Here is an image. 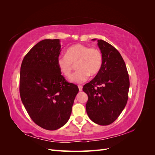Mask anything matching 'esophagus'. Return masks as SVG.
<instances>
[{"instance_id":"obj_1","label":"esophagus","mask_w":155,"mask_h":155,"mask_svg":"<svg viewBox=\"0 0 155 155\" xmlns=\"http://www.w3.org/2000/svg\"><path fill=\"white\" fill-rule=\"evenodd\" d=\"M78 87H79V91H82V90H83L82 85H78Z\"/></svg>"}]
</instances>
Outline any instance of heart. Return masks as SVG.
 Instances as JSON below:
<instances>
[{"mask_svg":"<svg viewBox=\"0 0 155 155\" xmlns=\"http://www.w3.org/2000/svg\"><path fill=\"white\" fill-rule=\"evenodd\" d=\"M77 63L78 68L71 78V81L81 83L86 81L90 74L95 76L100 71L103 64L101 51L96 47L76 44L67 50V55H59L57 65L64 76L69 78Z\"/></svg>","mask_w":155,"mask_h":155,"instance_id":"obj_1","label":"heart"}]
</instances>
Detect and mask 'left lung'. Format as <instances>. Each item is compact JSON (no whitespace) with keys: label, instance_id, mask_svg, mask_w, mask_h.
I'll use <instances>...</instances> for the list:
<instances>
[{"label":"left lung","instance_id":"8db88e82","mask_svg":"<svg viewBox=\"0 0 155 155\" xmlns=\"http://www.w3.org/2000/svg\"><path fill=\"white\" fill-rule=\"evenodd\" d=\"M97 45L103 55L102 67L83 91L88 95L86 110L89 118L98 125H108L118 118L127 104L129 78L119 51L104 40H97Z\"/></svg>","mask_w":155,"mask_h":155}]
</instances>
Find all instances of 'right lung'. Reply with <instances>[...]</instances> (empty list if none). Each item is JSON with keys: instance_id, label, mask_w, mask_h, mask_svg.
<instances>
[{"instance_id": "obj_1", "label": "right lung", "mask_w": 155, "mask_h": 155, "mask_svg": "<svg viewBox=\"0 0 155 155\" xmlns=\"http://www.w3.org/2000/svg\"><path fill=\"white\" fill-rule=\"evenodd\" d=\"M61 51L59 39L43 40L26 54L21 67L22 104L33 121L49 130L67 122L79 91L59 71L57 59Z\"/></svg>"}]
</instances>
